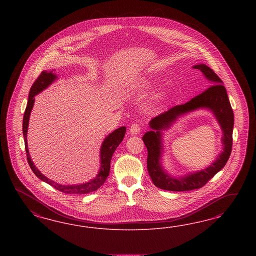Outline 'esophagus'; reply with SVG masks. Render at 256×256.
<instances>
[{
	"label": "esophagus",
	"mask_w": 256,
	"mask_h": 256,
	"mask_svg": "<svg viewBox=\"0 0 256 256\" xmlns=\"http://www.w3.org/2000/svg\"><path fill=\"white\" fill-rule=\"evenodd\" d=\"M140 132V126L139 124L134 123V124H132L130 126V132L132 133V135H137V134H139Z\"/></svg>",
	"instance_id": "1"
}]
</instances>
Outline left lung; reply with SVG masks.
Masks as SVG:
<instances>
[{"mask_svg":"<svg viewBox=\"0 0 256 256\" xmlns=\"http://www.w3.org/2000/svg\"><path fill=\"white\" fill-rule=\"evenodd\" d=\"M194 68L201 70L212 86L185 104L174 106L153 118L149 123L152 130L146 132L142 137V140L148 148V174L154 185L165 190L186 192L204 186L208 180L224 167L232 151L234 112L226 89L222 86V80L213 70L204 64H196ZM198 108L210 109L216 117L224 134L222 138L224 151L210 168L181 178H174L162 170L160 163L162 152L161 130L168 128L179 116Z\"/></svg>","mask_w":256,"mask_h":256,"instance_id":"8db88e82","label":"left lung"}]
</instances>
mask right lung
Segmentation results:
<instances>
[{
	"label": "right lung",
	"mask_w": 256,
	"mask_h": 256,
	"mask_svg": "<svg viewBox=\"0 0 256 256\" xmlns=\"http://www.w3.org/2000/svg\"><path fill=\"white\" fill-rule=\"evenodd\" d=\"M54 71V70H52ZM52 71H42L39 77L36 80L34 84L32 86L29 93V98H28V103L25 108V112L24 116V122H22V132H24V142H25V150H26V155H27V160L31 167L32 170L34 174L40 180L44 181L48 183V185L54 186L59 192H62L64 194H89L98 190L106 181L108 178V172H110V160L112 156L114 155L116 149L118 148V146L121 144L124 137L126 133V126H121L119 128L116 130L114 132H112L108 134V136L103 140L100 148V172L96 174V178L91 179L89 182H86L84 184L80 185H61L58 184L54 181L46 178L44 174H42L38 169L36 167V165L32 162L29 149H28V144H27V132H28V126H29V118L31 114L32 108L34 107V96L38 94L41 93L43 90H45L46 87L50 86L55 80L57 78V76Z\"/></svg>",
	"instance_id": "obj_1"
}]
</instances>
